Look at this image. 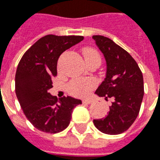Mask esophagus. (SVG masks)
Wrapping results in <instances>:
<instances>
[{"label":"esophagus","mask_w":160,"mask_h":160,"mask_svg":"<svg viewBox=\"0 0 160 160\" xmlns=\"http://www.w3.org/2000/svg\"><path fill=\"white\" fill-rule=\"evenodd\" d=\"M82 103L83 104H92L93 103V100L91 99V98H84V99H82Z\"/></svg>","instance_id":"obj_1"}]
</instances>
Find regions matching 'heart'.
Here are the masks:
<instances>
[{
    "instance_id": "b5f03b06",
    "label": "heart",
    "mask_w": 160,
    "mask_h": 160,
    "mask_svg": "<svg viewBox=\"0 0 160 160\" xmlns=\"http://www.w3.org/2000/svg\"><path fill=\"white\" fill-rule=\"evenodd\" d=\"M82 53H83L85 62L93 59H100L98 53L91 48H86L83 50ZM94 85H95V82L92 79H76L71 82L68 89L73 95L82 97L87 95L90 90L94 87Z\"/></svg>"
}]
</instances>
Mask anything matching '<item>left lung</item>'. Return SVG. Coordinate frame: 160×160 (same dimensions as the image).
<instances>
[{"label":"left lung","instance_id":"obj_1","mask_svg":"<svg viewBox=\"0 0 160 160\" xmlns=\"http://www.w3.org/2000/svg\"><path fill=\"white\" fill-rule=\"evenodd\" d=\"M97 47L106 62V73L95 94L113 99L104 118L93 120L101 132L117 135L124 132L138 116L143 98V78L138 65L129 53L110 39L93 35Z\"/></svg>","mask_w":160,"mask_h":160}]
</instances>
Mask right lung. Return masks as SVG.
I'll return each instance as SVG.
<instances>
[{
    "mask_svg": "<svg viewBox=\"0 0 160 160\" xmlns=\"http://www.w3.org/2000/svg\"><path fill=\"white\" fill-rule=\"evenodd\" d=\"M82 36L49 34L39 39L24 53L15 76L17 98L24 115L38 130L57 133L65 130L73 109L82 104L70 96L57 98L49 90L57 75V62L65 50L78 44Z\"/></svg>",
    "mask_w": 160,
    "mask_h": 160,
    "instance_id": "1",
    "label": "right lung"
}]
</instances>
